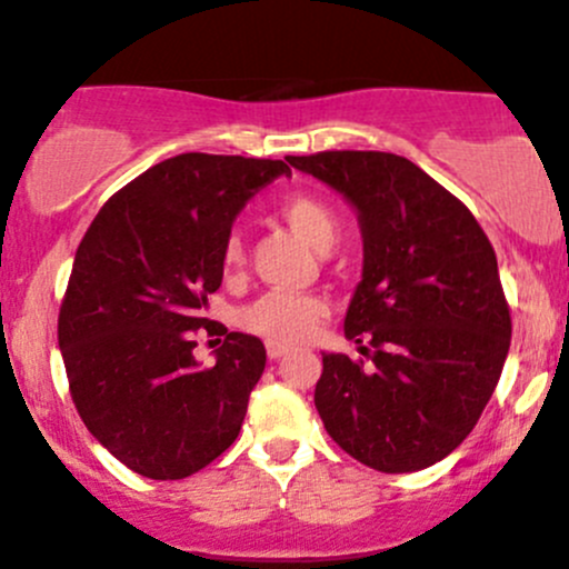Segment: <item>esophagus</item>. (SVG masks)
Segmentation results:
<instances>
[{
	"instance_id": "1",
	"label": "esophagus",
	"mask_w": 569,
	"mask_h": 569,
	"mask_svg": "<svg viewBox=\"0 0 569 569\" xmlns=\"http://www.w3.org/2000/svg\"><path fill=\"white\" fill-rule=\"evenodd\" d=\"M267 355H269V360H280V357L289 355V349H286L283 343H272V340H269V343H267Z\"/></svg>"
}]
</instances>
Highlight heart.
Masks as SVG:
<instances>
[{
  "label": "heart",
  "mask_w": 569,
  "mask_h": 569,
  "mask_svg": "<svg viewBox=\"0 0 569 569\" xmlns=\"http://www.w3.org/2000/svg\"><path fill=\"white\" fill-rule=\"evenodd\" d=\"M278 214L283 223L302 237L319 253H327L338 239V218H335L332 207L325 204L321 199L310 193L286 196L278 204ZM244 261V244L239 234H229L220 250V264L226 274H234ZM327 316V302L316 295H289V291H269L250 302L248 308L239 313V325L242 330L261 335V338L272 340V343H297L305 340L321 319Z\"/></svg>",
  "instance_id": "b5f03b06"
}]
</instances>
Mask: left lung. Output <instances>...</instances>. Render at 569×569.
I'll list each match as a JSON object with an SVG mask.
<instances>
[{"mask_svg": "<svg viewBox=\"0 0 569 569\" xmlns=\"http://www.w3.org/2000/svg\"><path fill=\"white\" fill-rule=\"evenodd\" d=\"M286 160L338 190L362 231V280L343 327L365 360L321 357V422L370 469H428L477 426L510 351L493 244L463 201L400 154Z\"/></svg>", "mask_w": 569, "mask_h": 569, "instance_id": "8db88e82", "label": "left lung"}]
</instances>
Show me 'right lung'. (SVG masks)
<instances>
[{
    "mask_svg": "<svg viewBox=\"0 0 569 569\" xmlns=\"http://www.w3.org/2000/svg\"><path fill=\"white\" fill-rule=\"evenodd\" d=\"M283 174V160L177 154L113 193L76 250L57 327L70 395L89 433L136 475L182 480L239 436L264 343L229 332L201 368L193 338L218 330L204 308L239 209Z\"/></svg>",
    "mask_w": 569,
    "mask_h": 569,
    "instance_id": "add662e5",
    "label": "right lung"
}]
</instances>
